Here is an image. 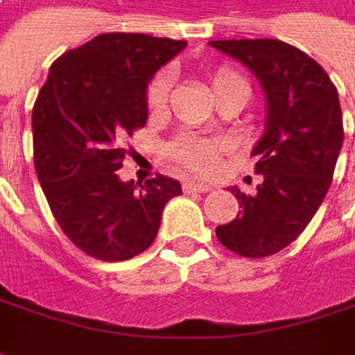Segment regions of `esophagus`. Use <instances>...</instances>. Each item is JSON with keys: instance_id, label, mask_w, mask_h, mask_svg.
<instances>
[{"instance_id": "obj_1", "label": "esophagus", "mask_w": 355, "mask_h": 355, "mask_svg": "<svg viewBox=\"0 0 355 355\" xmlns=\"http://www.w3.org/2000/svg\"><path fill=\"white\" fill-rule=\"evenodd\" d=\"M182 190H184V192H208V190H212V184H208V182L184 180V182H182Z\"/></svg>"}]
</instances>
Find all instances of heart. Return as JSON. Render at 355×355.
Returning a JSON list of instances; mask_svg holds the SVG:
<instances>
[{"mask_svg": "<svg viewBox=\"0 0 355 355\" xmlns=\"http://www.w3.org/2000/svg\"><path fill=\"white\" fill-rule=\"evenodd\" d=\"M168 88H171V80L165 72L157 74L151 80V84L147 88V105L151 112H161L165 107ZM210 90H212L214 100H218L234 90H245L250 94V86L239 74L227 70V68H220L210 80ZM222 151H224V145L220 141L202 139V137H194V135H182L180 139H177L168 147V155L177 165L184 166L187 171H192V173H198V175H206V173L214 171Z\"/></svg>", "mask_w": 355, "mask_h": 355, "instance_id": "1", "label": "heart"}]
</instances>
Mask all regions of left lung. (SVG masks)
I'll return each mask as SVG.
<instances>
[{
  "label": "left lung",
  "instance_id": "1",
  "mask_svg": "<svg viewBox=\"0 0 355 355\" xmlns=\"http://www.w3.org/2000/svg\"><path fill=\"white\" fill-rule=\"evenodd\" d=\"M239 60L265 92V129L251 155L263 175L255 194L230 187L239 212L216 227L220 243L243 257L273 255L299 238L330 189L344 141L336 86L302 51L275 39L210 41Z\"/></svg>",
  "mask_w": 355,
  "mask_h": 355
}]
</instances>
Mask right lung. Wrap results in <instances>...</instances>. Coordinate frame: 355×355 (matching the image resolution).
Segmentation results:
<instances>
[{"label":"right lung","instance_id":"add662e5","mask_svg":"<svg viewBox=\"0 0 355 355\" xmlns=\"http://www.w3.org/2000/svg\"><path fill=\"white\" fill-rule=\"evenodd\" d=\"M187 41L104 33L56 58L33 107L35 168L68 239L102 261H125L157 238L180 182H123V141L147 123V86Z\"/></svg>","mask_w":355,"mask_h":355}]
</instances>
